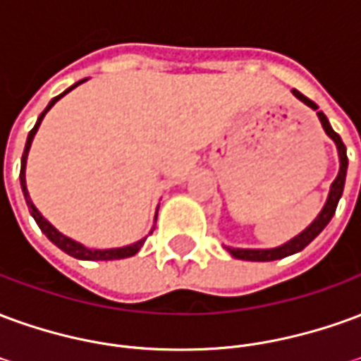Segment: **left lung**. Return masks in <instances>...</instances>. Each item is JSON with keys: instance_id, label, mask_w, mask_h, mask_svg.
<instances>
[{"instance_id": "obj_1", "label": "left lung", "mask_w": 361, "mask_h": 361, "mask_svg": "<svg viewBox=\"0 0 361 361\" xmlns=\"http://www.w3.org/2000/svg\"><path fill=\"white\" fill-rule=\"evenodd\" d=\"M292 94L298 98V100H302L305 106H310L311 110H319V106L313 100H310L307 96H303L300 90H292ZM317 118L321 121V126L325 129V133L331 137L336 145V150H338V162H341V168H338V173H336V178L331 183V189H329V195H326V201L323 204V209L319 212L315 220L311 222L310 226L302 230L300 234L294 235L292 240H288L286 243H282L279 247H271V250H243V247H230V245H224L228 250V253L235 259H243V261H276V259H284L288 255H294L298 251H302L303 247H307L315 238H317L325 226L331 222L333 219L334 211H336V204L341 201L342 191H344V181H346V170H348V157H346V147H344V142H342L341 135L334 133V129L329 123V119L323 111H317Z\"/></svg>"}]
</instances>
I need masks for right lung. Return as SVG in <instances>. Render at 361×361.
Returning a JSON list of instances; mask_svg holds the SVG:
<instances>
[{
  "label": "right lung",
  "instance_id": "right-lung-1",
  "mask_svg": "<svg viewBox=\"0 0 361 361\" xmlns=\"http://www.w3.org/2000/svg\"><path fill=\"white\" fill-rule=\"evenodd\" d=\"M87 79H82V81L75 82V85H71L69 89L63 90L61 94L56 96V98H51L50 104L46 106V110L38 116V119H36V126L30 129V133H28L27 137V145H25V152H23V158H20V189H23V195H25V201H27V207L28 211H30V214H32V219L36 220V224H38V228L42 230V234H46V238L50 240L54 245H58L59 250L66 251L67 255H71V257L75 259H81V261H114V259H126V257H133L135 253H139V250L142 247V243H145V240H147V235L145 238H141L139 242L135 243H129V245H123V247H111V250H92V247H87V245H82L81 242H77V240H73V238H69V235L61 234L58 228L54 226L51 222H48V220L44 219L42 212L38 211L35 207V203L30 201V195H28V189H27V158H28V150H30V145H32V139H35L36 131H38V127H40V123H42L44 116L50 111V108L54 106V104L58 102L59 98H63V96L69 92V90H73L75 87H79L81 82H85ZM157 216H158V209L157 212H154V224H157ZM152 230H154V226H152ZM152 230H150L149 234H152Z\"/></svg>",
  "mask_w": 361,
  "mask_h": 361
}]
</instances>
